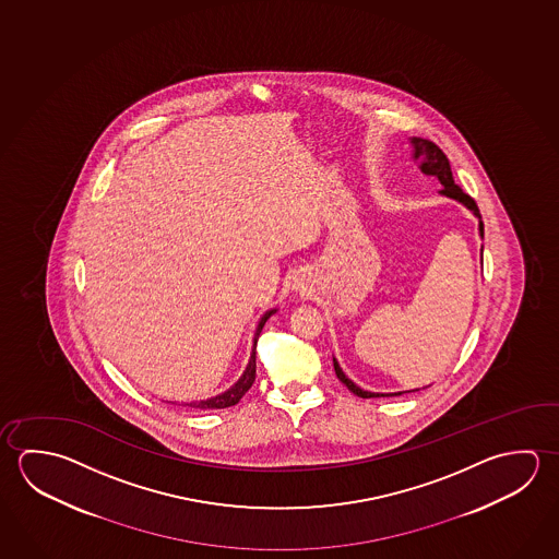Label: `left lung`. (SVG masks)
<instances>
[{"mask_svg":"<svg viewBox=\"0 0 559 559\" xmlns=\"http://www.w3.org/2000/svg\"><path fill=\"white\" fill-rule=\"evenodd\" d=\"M412 145V158L418 163V168H420L421 173L426 175V177H433L440 180L441 197L451 198V200H455V202H460L463 206L469 210L473 216L479 219V236L483 239V222H480L479 207L475 204V200L473 198L467 197L463 190H461L455 182H453V175H451L450 160L448 157L441 153V148L438 145H433L431 141L428 139L421 138H411ZM480 265H483V246H480ZM333 369H335V374H337V379L353 392V394H357V396H361V399H372V396H399V394H404V392H414L420 391V389H414V391H404V392H371V391H362L361 386H357L355 382L343 372L342 367H340V362L337 359L333 357Z\"/></svg>","mask_w":559,"mask_h":559,"instance_id":"left-lung-1","label":"left lung"}]
</instances>
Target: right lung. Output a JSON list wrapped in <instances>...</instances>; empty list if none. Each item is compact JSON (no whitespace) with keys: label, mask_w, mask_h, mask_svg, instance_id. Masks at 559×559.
I'll return each mask as SVG.
<instances>
[{"label":"right lung","mask_w":559,"mask_h":559,"mask_svg":"<svg viewBox=\"0 0 559 559\" xmlns=\"http://www.w3.org/2000/svg\"><path fill=\"white\" fill-rule=\"evenodd\" d=\"M276 312V308H271V310H266L263 316H261V320L257 323L255 328V337H253V349H251V357H249V362H247L246 371L243 374L237 379V382H234L226 392H222V394H216V396H212V399H206V401H197L190 402V406H194V408H200V411H217V408H227V406H234L237 402L241 401V396L246 394L249 389H251V384L255 381V355H257V340H259V335H261V330H263V325H265L266 320Z\"/></svg>","instance_id":"right-lung-1"}]
</instances>
